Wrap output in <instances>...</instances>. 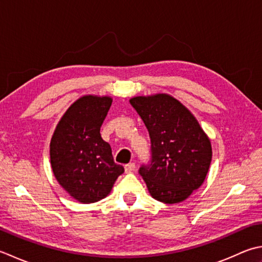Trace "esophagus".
<instances>
[{
	"instance_id": "esophagus-1",
	"label": "esophagus",
	"mask_w": 262,
	"mask_h": 262,
	"mask_svg": "<svg viewBox=\"0 0 262 262\" xmlns=\"http://www.w3.org/2000/svg\"><path fill=\"white\" fill-rule=\"evenodd\" d=\"M135 170V163H128L125 166V171L126 172H133Z\"/></svg>"
}]
</instances>
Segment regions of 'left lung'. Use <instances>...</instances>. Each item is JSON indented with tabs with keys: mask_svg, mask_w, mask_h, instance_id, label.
<instances>
[{
	"mask_svg": "<svg viewBox=\"0 0 262 262\" xmlns=\"http://www.w3.org/2000/svg\"><path fill=\"white\" fill-rule=\"evenodd\" d=\"M148 130L151 163L140 168L148 192L172 204L202 185L212 158L211 142L191 111L168 94L129 100Z\"/></svg>",
	"mask_w": 262,
	"mask_h": 262,
	"instance_id": "1",
	"label": "left lung"
}]
</instances>
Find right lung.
<instances>
[{
	"label": "right lung",
	"mask_w": 262,
	"mask_h": 262,
	"mask_svg": "<svg viewBox=\"0 0 262 262\" xmlns=\"http://www.w3.org/2000/svg\"><path fill=\"white\" fill-rule=\"evenodd\" d=\"M111 103L110 96H81L66 111L51 138L54 177L80 203H93L107 196L125 171L115 162L111 146L100 134Z\"/></svg>",
	"instance_id": "obj_1"
}]
</instances>
